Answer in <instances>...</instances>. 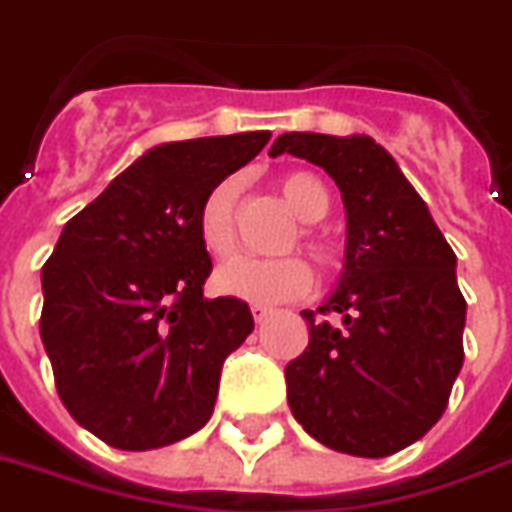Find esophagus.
<instances>
[{
    "label": "esophagus",
    "mask_w": 512,
    "mask_h": 512,
    "mask_svg": "<svg viewBox=\"0 0 512 512\" xmlns=\"http://www.w3.org/2000/svg\"><path fill=\"white\" fill-rule=\"evenodd\" d=\"M251 313H253V321H256V324H264V321H267V318H270V315H272V307L253 305Z\"/></svg>",
    "instance_id": "1"
}]
</instances>
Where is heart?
Returning <instances> with one entry per match:
<instances>
[{
    "label": "heart",
    "mask_w": 512,
    "mask_h": 512,
    "mask_svg": "<svg viewBox=\"0 0 512 512\" xmlns=\"http://www.w3.org/2000/svg\"><path fill=\"white\" fill-rule=\"evenodd\" d=\"M278 188L291 213L305 224H315L329 213L332 205L329 188L313 172H288L278 180ZM234 197H237L234 180H224L207 194L199 207V240L205 251L218 259L229 256L234 248ZM313 251L318 259H326L324 245L313 242ZM213 283L226 297L245 299L253 305H275V302L302 297L313 283V275L305 261L297 256H286V259L234 256L215 270Z\"/></svg>",
    "instance_id": "1"
}]
</instances>
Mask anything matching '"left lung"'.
<instances>
[{
    "label": "left lung",
    "instance_id": "obj_1",
    "mask_svg": "<svg viewBox=\"0 0 512 512\" xmlns=\"http://www.w3.org/2000/svg\"><path fill=\"white\" fill-rule=\"evenodd\" d=\"M280 153L326 169L348 226L337 286L318 313L302 310L310 343L288 361V407L332 451L391 456L440 421L464 361L456 253L397 161L367 134L288 132L270 148Z\"/></svg>",
    "mask_w": 512,
    "mask_h": 512
}]
</instances>
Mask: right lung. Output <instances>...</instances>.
<instances>
[{
    "instance_id": "right-lung-1",
    "label": "right lung",
    "mask_w": 512,
    "mask_h": 512,
    "mask_svg": "<svg viewBox=\"0 0 512 512\" xmlns=\"http://www.w3.org/2000/svg\"><path fill=\"white\" fill-rule=\"evenodd\" d=\"M267 142L242 132L156 145L61 229L42 267V345L69 416L107 445L151 451L213 416L253 315L202 294L213 261L199 207Z\"/></svg>"
}]
</instances>
